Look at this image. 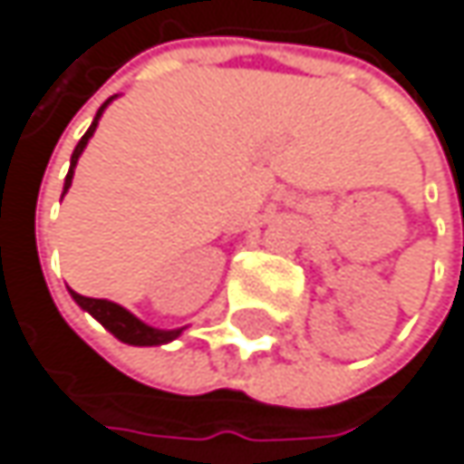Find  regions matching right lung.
Wrapping results in <instances>:
<instances>
[{
  "mask_svg": "<svg viewBox=\"0 0 464 464\" xmlns=\"http://www.w3.org/2000/svg\"><path fill=\"white\" fill-rule=\"evenodd\" d=\"M112 99H118V96H112ZM112 99H107V102L99 107V112H96L91 129L82 134V140L77 141V147H74V152H72V160H69V174H66V179H63V193L69 190L72 177H74V166H77V160H80L85 144L93 137V131H96V126H99V121H102V115H104V110H107V104H110ZM69 295L74 298V304H77L82 312H88L93 320H99V323L104 324L118 341L131 343V346H160V343L174 341V338L182 335V330H185V327H177V330L152 327V324L141 323L140 317H134V314H131L129 309H123L121 304H112V301H107V298H85V295H80V293H74V290H69Z\"/></svg>",
  "mask_w": 464,
  "mask_h": 464,
  "instance_id": "add662e5",
  "label": "right lung"
}]
</instances>
